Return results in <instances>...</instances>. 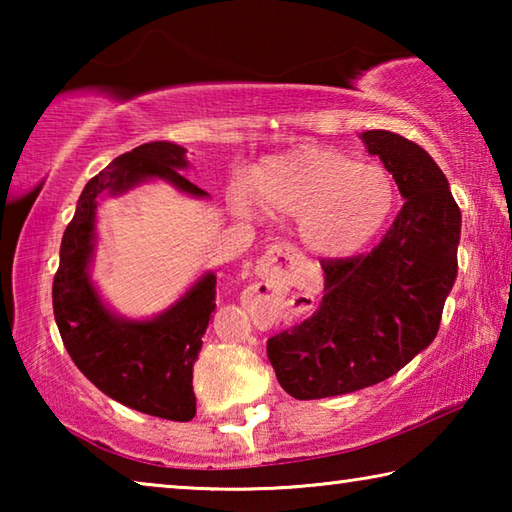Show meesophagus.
<instances>
[{"instance_id":"1","label":"esophagus","mask_w":512,"mask_h":512,"mask_svg":"<svg viewBox=\"0 0 512 512\" xmlns=\"http://www.w3.org/2000/svg\"><path fill=\"white\" fill-rule=\"evenodd\" d=\"M305 257L291 244H273L257 262V275L264 280H284V277L300 271Z\"/></svg>"}]
</instances>
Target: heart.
Masks as SVG:
<instances>
[{"label": "heart", "instance_id": "obj_1", "mask_svg": "<svg viewBox=\"0 0 512 512\" xmlns=\"http://www.w3.org/2000/svg\"><path fill=\"white\" fill-rule=\"evenodd\" d=\"M253 194L268 212L296 216L311 253L345 257L370 244L397 205L393 173L377 162H359L334 146H298L259 164ZM250 210L248 198H237Z\"/></svg>", "mask_w": 512, "mask_h": 512}]
</instances>
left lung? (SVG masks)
<instances>
[{
	"instance_id": "left-lung-1",
	"label": "left lung",
	"mask_w": 512,
	"mask_h": 512,
	"mask_svg": "<svg viewBox=\"0 0 512 512\" xmlns=\"http://www.w3.org/2000/svg\"><path fill=\"white\" fill-rule=\"evenodd\" d=\"M361 137L393 173L404 205L370 253L320 259L318 309L266 341L277 381L296 400L354 393L395 375L436 339L456 280L461 210L445 173L402 135Z\"/></svg>"
}]
</instances>
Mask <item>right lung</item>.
Returning a JSON list of instances; mask_svg holds the SVG:
<instances>
[{
	"label": "right lung",
	"instance_id": "right-lung-1",
	"mask_svg": "<svg viewBox=\"0 0 512 512\" xmlns=\"http://www.w3.org/2000/svg\"><path fill=\"white\" fill-rule=\"evenodd\" d=\"M180 169H187L183 146L149 142L99 171L85 185L63 235L51 298L65 350L101 393L155 418L187 422L196 415L194 363L216 307V275H203L153 320L112 316L88 277L97 198L126 192L146 178H164L187 194L207 196Z\"/></svg>",
	"mask_w": 512,
	"mask_h": 512
}]
</instances>
